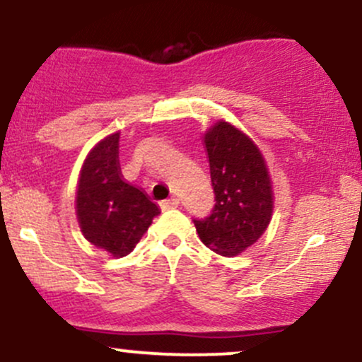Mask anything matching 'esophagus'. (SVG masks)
<instances>
[{
  "label": "esophagus",
  "instance_id": "1",
  "mask_svg": "<svg viewBox=\"0 0 362 362\" xmlns=\"http://www.w3.org/2000/svg\"><path fill=\"white\" fill-rule=\"evenodd\" d=\"M178 204H180V201L177 199V197H172V199H166V201H161V209L163 211H168V209H175L178 208Z\"/></svg>",
  "mask_w": 362,
  "mask_h": 362
}]
</instances>
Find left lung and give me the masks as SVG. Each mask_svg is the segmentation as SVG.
<instances>
[{
  "instance_id": "1",
  "label": "left lung",
  "mask_w": 362,
  "mask_h": 362,
  "mask_svg": "<svg viewBox=\"0 0 362 362\" xmlns=\"http://www.w3.org/2000/svg\"><path fill=\"white\" fill-rule=\"evenodd\" d=\"M214 206L194 218L201 240L221 256H235L263 235L273 211V194L263 154L247 136L218 122L204 136Z\"/></svg>"
}]
</instances>
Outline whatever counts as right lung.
<instances>
[{"mask_svg":"<svg viewBox=\"0 0 362 362\" xmlns=\"http://www.w3.org/2000/svg\"><path fill=\"white\" fill-rule=\"evenodd\" d=\"M120 134H111L89 153L77 189V216L86 239L111 256H127L160 206L123 178L118 160Z\"/></svg>","mask_w":362,"mask_h":362,"instance_id":"obj_1","label":"right lung"}]
</instances>
